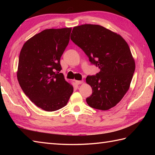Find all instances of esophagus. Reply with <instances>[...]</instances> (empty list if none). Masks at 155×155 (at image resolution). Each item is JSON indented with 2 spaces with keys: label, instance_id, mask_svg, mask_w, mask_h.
Here are the masks:
<instances>
[{
  "label": "esophagus",
  "instance_id": "esophagus-1",
  "mask_svg": "<svg viewBox=\"0 0 155 155\" xmlns=\"http://www.w3.org/2000/svg\"><path fill=\"white\" fill-rule=\"evenodd\" d=\"M75 83L77 84H81L83 83V81H75Z\"/></svg>",
  "mask_w": 155,
  "mask_h": 155
}]
</instances>
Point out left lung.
Masks as SVG:
<instances>
[{"label": "left lung", "mask_w": 155, "mask_h": 155, "mask_svg": "<svg viewBox=\"0 0 155 155\" xmlns=\"http://www.w3.org/2000/svg\"><path fill=\"white\" fill-rule=\"evenodd\" d=\"M71 41L86 54L89 61L100 68L88 76L87 83L93 93L87 98L92 108L107 110L119 103L129 89L135 62L127 42L120 35L98 25L74 27Z\"/></svg>", "instance_id": "8db88e82"}]
</instances>
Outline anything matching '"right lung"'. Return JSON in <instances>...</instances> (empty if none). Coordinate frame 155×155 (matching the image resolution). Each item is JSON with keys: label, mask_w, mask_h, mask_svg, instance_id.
I'll return each mask as SVG.
<instances>
[{"label": "right lung", "mask_w": 155, "mask_h": 155, "mask_svg": "<svg viewBox=\"0 0 155 155\" xmlns=\"http://www.w3.org/2000/svg\"><path fill=\"white\" fill-rule=\"evenodd\" d=\"M71 31V28L46 29L28 39L20 52L18 83L29 99L46 111L66 106L73 93V87L59 72L61 57Z\"/></svg>", "instance_id": "obj_1"}]
</instances>
